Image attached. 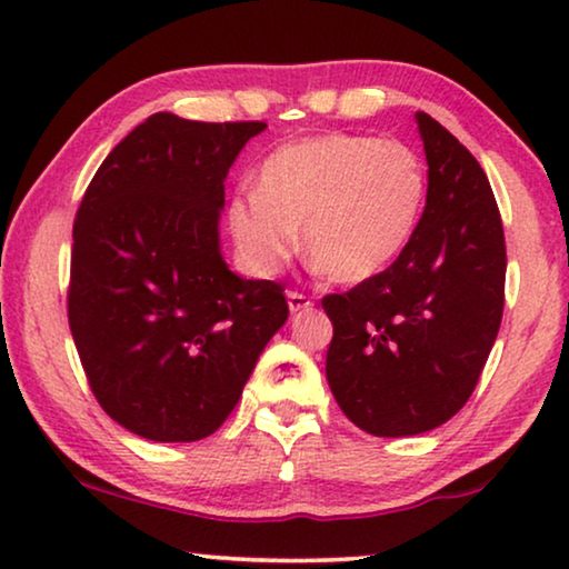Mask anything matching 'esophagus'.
Segmentation results:
<instances>
[{"label": "esophagus", "instance_id": "1", "mask_svg": "<svg viewBox=\"0 0 569 569\" xmlns=\"http://www.w3.org/2000/svg\"><path fill=\"white\" fill-rule=\"evenodd\" d=\"M286 299H288V309H291V313L311 309V299H309L307 293H301V291H288Z\"/></svg>", "mask_w": 569, "mask_h": 569}]
</instances>
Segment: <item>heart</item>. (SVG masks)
I'll return each mask as SVG.
<instances>
[{"instance_id": "heart-1", "label": "heart", "mask_w": 569, "mask_h": 569, "mask_svg": "<svg viewBox=\"0 0 569 569\" xmlns=\"http://www.w3.org/2000/svg\"><path fill=\"white\" fill-rule=\"evenodd\" d=\"M427 189V166L406 142L317 134L262 160L256 191L227 203V230L256 276H276L291 260L303 227L309 258L332 281L362 283L401 258Z\"/></svg>"}]
</instances>
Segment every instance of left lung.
<instances>
[{
    "instance_id": "1",
    "label": "left lung",
    "mask_w": 569,
    "mask_h": 569,
    "mask_svg": "<svg viewBox=\"0 0 569 569\" xmlns=\"http://www.w3.org/2000/svg\"><path fill=\"white\" fill-rule=\"evenodd\" d=\"M427 207L391 268L321 299L335 325L327 380L339 409L376 437L439 427L468 403L503 317L506 240L472 152L417 112Z\"/></svg>"
}]
</instances>
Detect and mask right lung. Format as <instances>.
Segmentation results:
<instances>
[{
  "label": "right lung",
  "instance_id": "add662e5",
  "mask_svg": "<svg viewBox=\"0 0 569 569\" xmlns=\"http://www.w3.org/2000/svg\"><path fill=\"white\" fill-rule=\"evenodd\" d=\"M266 127L152 114L76 211L68 325L91 393L132 435H214L286 325L283 286L244 281L219 250L224 178Z\"/></svg>",
  "mask_w": 569,
  "mask_h": 569
}]
</instances>
